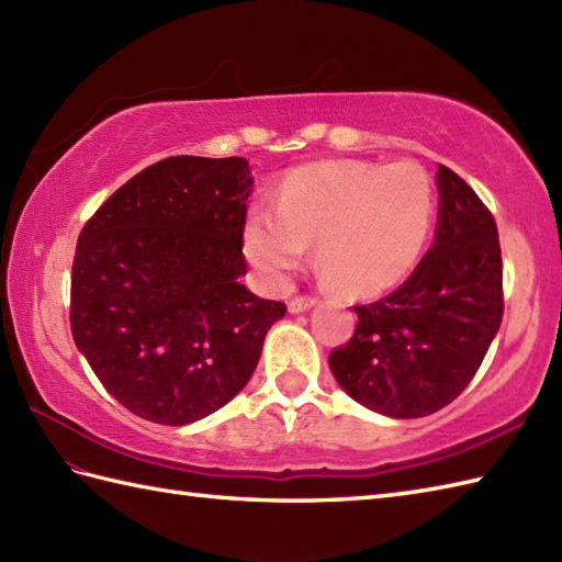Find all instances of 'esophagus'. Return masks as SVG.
Here are the masks:
<instances>
[{
  "instance_id": "esophagus-1",
  "label": "esophagus",
  "mask_w": 562,
  "mask_h": 562,
  "mask_svg": "<svg viewBox=\"0 0 562 562\" xmlns=\"http://www.w3.org/2000/svg\"><path fill=\"white\" fill-rule=\"evenodd\" d=\"M316 304V296H294V300L288 304L290 314H302V312H308Z\"/></svg>"
}]
</instances>
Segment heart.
Segmentation results:
<instances>
[{
  "instance_id": "heart-1",
  "label": "heart",
  "mask_w": 562,
  "mask_h": 562,
  "mask_svg": "<svg viewBox=\"0 0 562 562\" xmlns=\"http://www.w3.org/2000/svg\"><path fill=\"white\" fill-rule=\"evenodd\" d=\"M435 222V188L420 164L333 159L282 178L272 212L244 224V254L282 282L316 244L321 274L348 294H379L408 278Z\"/></svg>"
}]
</instances>
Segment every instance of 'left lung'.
I'll return each mask as SVG.
<instances>
[{
	"label": "left lung",
	"instance_id": "obj_1",
	"mask_svg": "<svg viewBox=\"0 0 562 562\" xmlns=\"http://www.w3.org/2000/svg\"><path fill=\"white\" fill-rule=\"evenodd\" d=\"M435 244L396 292L355 306L352 338L330 372L364 408L408 420L437 413L469 386L503 324L497 224L473 188L437 169Z\"/></svg>",
	"mask_w": 562,
	"mask_h": 562
}]
</instances>
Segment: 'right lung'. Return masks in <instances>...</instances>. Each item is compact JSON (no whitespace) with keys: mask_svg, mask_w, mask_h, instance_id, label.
Returning <instances> with one entry per match:
<instances>
[{"mask_svg":"<svg viewBox=\"0 0 562 562\" xmlns=\"http://www.w3.org/2000/svg\"><path fill=\"white\" fill-rule=\"evenodd\" d=\"M250 186L241 157H169L79 234L71 336L105 391L149 423L190 425L229 403L288 312L238 282Z\"/></svg>","mask_w":562,"mask_h":562,"instance_id":"right-lung-1","label":"right lung"}]
</instances>
